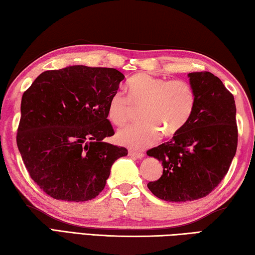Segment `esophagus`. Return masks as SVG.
<instances>
[{
	"label": "esophagus",
	"mask_w": 255,
	"mask_h": 255,
	"mask_svg": "<svg viewBox=\"0 0 255 255\" xmlns=\"http://www.w3.org/2000/svg\"><path fill=\"white\" fill-rule=\"evenodd\" d=\"M128 156H129V157H132V158L141 159V158L144 157V153H142V152H137V151H133V150H129V151H128Z\"/></svg>",
	"instance_id": "obj_1"
}]
</instances>
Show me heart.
<instances>
[{
  "instance_id": "obj_1",
  "label": "heart",
  "mask_w": 255,
  "mask_h": 255,
  "mask_svg": "<svg viewBox=\"0 0 255 255\" xmlns=\"http://www.w3.org/2000/svg\"><path fill=\"white\" fill-rule=\"evenodd\" d=\"M126 96L115 93L108 102L109 121L118 127L132 117L134 107L140 108L142 122L123 128L116 134L117 142L133 150L151 146L160 138L177 133L191 117L196 105V92L183 79H167L149 74H138L127 85Z\"/></svg>"
}]
</instances>
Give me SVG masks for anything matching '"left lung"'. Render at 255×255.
Returning a JSON list of instances; mask_svg holds the SVG:
<instances>
[{
  "instance_id": "left-lung-1",
  "label": "left lung",
  "mask_w": 255,
  "mask_h": 255,
  "mask_svg": "<svg viewBox=\"0 0 255 255\" xmlns=\"http://www.w3.org/2000/svg\"><path fill=\"white\" fill-rule=\"evenodd\" d=\"M188 77L196 92L191 117L170 141L147 151L163 166L162 176L148 183L149 190L169 202L208 196L227 174L238 147L233 95L209 72Z\"/></svg>"
}]
</instances>
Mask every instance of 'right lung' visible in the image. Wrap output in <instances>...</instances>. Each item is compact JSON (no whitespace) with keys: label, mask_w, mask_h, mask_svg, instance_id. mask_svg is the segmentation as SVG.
Returning a JSON list of instances; mask_svg holds the SVG:
<instances>
[{"label":"right lung","mask_w":255,"mask_h":255,"mask_svg":"<svg viewBox=\"0 0 255 255\" xmlns=\"http://www.w3.org/2000/svg\"><path fill=\"white\" fill-rule=\"evenodd\" d=\"M124 75L74 65L46 71L23 94L17 147L29 176L57 200L82 202L103 191L127 149L103 141L115 133L108 102Z\"/></svg>","instance_id":"add662e5"}]
</instances>
